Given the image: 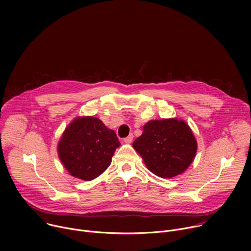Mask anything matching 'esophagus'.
<instances>
[{
    "label": "esophagus",
    "mask_w": 251,
    "mask_h": 251,
    "mask_svg": "<svg viewBox=\"0 0 251 251\" xmlns=\"http://www.w3.org/2000/svg\"><path fill=\"white\" fill-rule=\"evenodd\" d=\"M133 134H130L129 136H127L126 138H124V142L127 143V144H130V143L133 141Z\"/></svg>",
    "instance_id": "34e87169"
}]
</instances>
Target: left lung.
<instances>
[{
	"label": "left lung",
	"mask_w": 251,
	"mask_h": 251,
	"mask_svg": "<svg viewBox=\"0 0 251 251\" xmlns=\"http://www.w3.org/2000/svg\"><path fill=\"white\" fill-rule=\"evenodd\" d=\"M150 172L160 177L184 173L197 153V140L189 127L176 118L151 120L143 126V134L133 142Z\"/></svg>",
	"instance_id": "left-lung-1"
}]
</instances>
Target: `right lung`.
<instances>
[{"instance_id": "obj_1", "label": "right lung", "mask_w": 251, "mask_h": 251, "mask_svg": "<svg viewBox=\"0 0 251 251\" xmlns=\"http://www.w3.org/2000/svg\"><path fill=\"white\" fill-rule=\"evenodd\" d=\"M119 146L120 142L113 130L98 118L85 116L75 118L65 128L57 152L71 176L88 182L110 166Z\"/></svg>"}]
</instances>
